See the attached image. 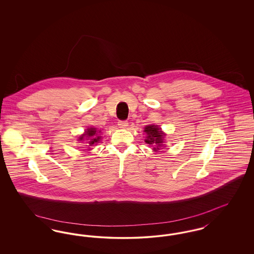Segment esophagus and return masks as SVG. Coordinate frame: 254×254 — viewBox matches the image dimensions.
I'll return each mask as SVG.
<instances>
[{
  "label": "esophagus",
  "mask_w": 254,
  "mask_h": 254,
  "mask_svg": "<svg viewBox=\"0 0 254 254\" xmlns=\"http://www.w3.org/2000/svg\"><path fill=\"white\" fill-rule=\"evenodd\" d=\"M118 126L121 128H126L128 126V123H127V121H119L118 122Z\"/></svg>",
  "instance_id": "1"
}]
</instances>
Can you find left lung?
Listing matches in <instances>:
<instances>
[{
    "instance_id": "8db88e82",
    "label": "left lung",
    "mask_w": 254,
    "mask_h": 254,
    "mask_svg": "<svg viewBox=\"0 0 254 254\" xmlns=\"http://www.w3.org/2000/svg\"><path fill=\"white\" fill-rule=\"evenodd\" d=\"M145 132L146 133L145 143L148 145H153L154 150L157 151L162 146L164 134L157 126H146L145 127Z\"/></svg>"
}]
</instances>
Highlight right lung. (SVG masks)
I'll return each instance as SVG.
<instances>
[{
    "label": "right lung",
    "instance_id": "add662e5",
    "mask_svg": "<svg viewBox=\"0 0 254 254\" xmlns=\"http://www.w3.org/2000/svg\"><path fill=\"white\" fill-rule=\"evenodd\" d=\"M96 128H93V127H90V128H87V131H85V135L81 136L80 137V141H82L84 139V136H86L87 138H90V140L88 141V146H92L93 145H95L97 142H99V140L101 139L100 136H98L97 134Z\"/></svg>",
    "mask_w": 254,
    "mask_h": 254
}]
</instances>
